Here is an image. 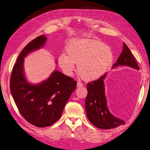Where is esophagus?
<instances>
[{
  "instance_id": "34e87169",
  "label": "esophagus",
  "mask_w": 150,
  "mask_h": 150,
  "mask_svg": "<svg viewBox=\"0 0 150 150\" xmlns=\"http://www.w3.org/2000/svg\"><path fill=\"white\" fill-rule=\"evenodd\" d=\"M76 86H77V87L79 88V87L83 86V85L81 82H78V83H77V85Z\"/></svg>"
}]
</instances>
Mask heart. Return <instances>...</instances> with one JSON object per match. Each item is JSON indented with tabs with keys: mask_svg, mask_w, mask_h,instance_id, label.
<instances>
[{
	"mask_svg": "<svg viewBox=\"0 0 150 150\" xmlns=\"http://www.w3.org/2000/svg\"><path fill=\"white\" fill-rule=\"evenodd\" d=\"M67 54H61L58 59L64 73L71 75L76 64L79 73L87 80L101 77L109 69L114 60L111 49L92 39L71 41L67 47Z\"/></svg>",
	"mask_w": 150,
	"mask_h": 150,
	"instance_id": "obj_1",
	"label": "heart"
}]
</instances>
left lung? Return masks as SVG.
Returning <instances> with one entry per match:
<instances>
[{
	"instance_id": "1",
	"label": "left lung",
	"mask_w": 150,
	"mask_h": 150,
	"mask_svg": "<svg viewBox=\"0 0 150 150\" xmlns=\"http://www.w3.org/2000/svg\"><path fill=\"white\" fill-rule=\"evenodd\" d=\"M123 45V51L117 62L113 65V68L119 65H127L139 70L134 55L124 42ZM106 75L88 83L86 87L88 94L85 100V109L87 117L93 125L101 129H114L125 124L124 120L114 117L108 108L104 83Z\"/></svg>"
}]
</instances>
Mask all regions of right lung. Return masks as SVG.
I'll use <instances>...</instances> for the list:
<instances>
[{
  "instance_id": "right-lung-1",
  "label": "right lung",
  "mask_w": 150,
  "mask_h": 150,
  "mask_svg": "<svg viewBox=\"0 0 150 150\" xmlns=\"http://www.w3.org/2000/svg\"><path fill=\"white\" fill-rule=\"evenodd\" d=\"M47 40L41 35L30 42L22 50L14 65L10 88L20 113L37 127L52 125L62 115L64 108L76 87V81L59 71H54L48 79L38 85L29 83L23 71L24 57L43 46Z\"/></svg>"
}]
</instances>
